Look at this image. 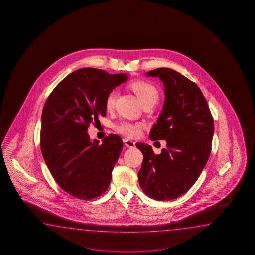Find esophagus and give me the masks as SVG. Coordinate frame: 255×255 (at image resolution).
<instances>
[{"label":"esophagus","instance_id":"34e87169","mask_svg":"<svg viewBox=\"0 0 255 255\" xmlns=\"http://www.w3.org/2000/svg\"><path fill=\"white\" fill-rule=\"evenodd\" d=\"M123 142H124V144H125L126 146L130 147V148H132V147H134V146H135V142H134V141L130 140L128 138H124V139H123Z\"/></svg>","mask_w":255,"mask_h":255}]
</instances>
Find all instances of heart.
<instances>
[{
    "label": "heart",
    "mask_w": 255,
    "mask_h": 255,
    "mask_svg": "<svg viewBox=\"0 0 255 255\" xmlns=\"http://www.w3.org/2000/svg\"><path fill=\"white\" fill-rule=\"evenodd\" d=\"M131 89L136 94L137 98H139L142 105L146 104L157 103L159 93L157 87H155L150 82L145 80H136L130 84ZM117 98V91L111 90L107 95L105 100V106L108 109H112L114 108L115 101ZM141 124L139 123H132L129 121H122L119 124L115 126V129L120 134L128 135V136H135L139 133Z\"/></svg>",
    "instance_id": "b5f03b06"
}]
</instances>
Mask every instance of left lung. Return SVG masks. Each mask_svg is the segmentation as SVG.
Here are the masks:
<instances>
[{"instance_id": "obj_1", "label": "left lung", "mask_w": 255, "mask_h": 255, "mask_svg": "<svg viewBox=\"0 0 255 255\" xmlns=\"http://www.w3.org/2000/svg\"><path fill=\"white\" fill-rule=\"evenodd\" d=\"M145 75L158 77L164 86L162 110L149 137L167 141V148L155 155L151 146L135 144L143 154L138 180L149 198L170 201L190 190L205 167L212 148L213 119L201 89L179 72L161 67Z\"/></svg>"}]
</instances>
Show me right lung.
Wrapping results in <instances>:
<instances>
[{
  "label": "right lung",
  "mask_w": 255,
  "mask_h": 255,
  "mask_svg": "<svg viewBox=\"0 0 255 255\" xmlns=\"http://www.w3.org/2000/svg\"><path fill=\"white\" fill-rule=\"evenodd\" d=\"M128 79L127 74L81 68L60 82L44 104L41 151L55 181L68 194L90 200L108 190L123 142L111 134L99 144L90 139L87 128L107 114V95Z\"/></svg>",
  "instance_id": "1"
}]
</instances>
